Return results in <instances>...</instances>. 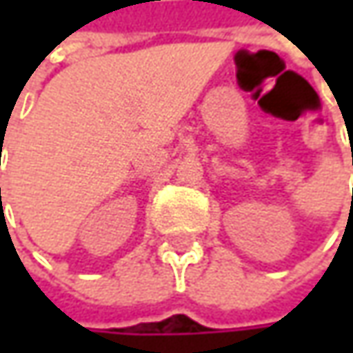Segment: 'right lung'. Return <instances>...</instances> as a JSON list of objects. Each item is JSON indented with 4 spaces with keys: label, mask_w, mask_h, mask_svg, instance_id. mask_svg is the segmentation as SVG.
Masks as SVG:
<instances>
[{
    "label": "right lung",
    "mask_w": 353,
    "mask_h": 353,
    "mask_svg": "<svg viewBox=\"0 0 353 353\" xmlns=\"http://www.w3.org/2000/svg\"><path fill=\"white\" fill-rule=\"evenodd\" d=\"M0 204H1V188H0Z\"/></svg>",
    "instance_id": "1"
}]
</instances>
